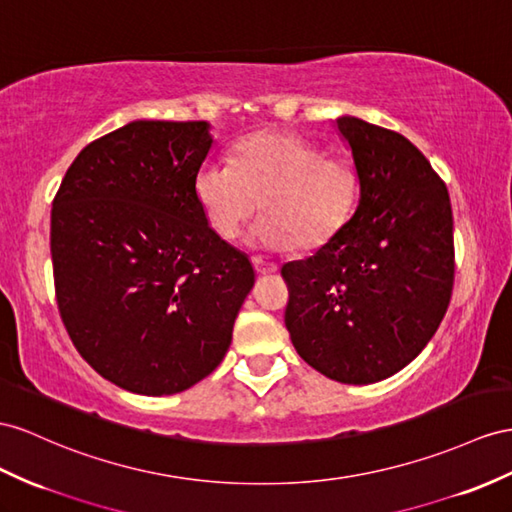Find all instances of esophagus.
<instances>
[{"mask_svg": "<svg viewBox=\"0 0 512 512\" xmlns=\"http://www.w3.org/2000/svg\"><path fill=\"white\" fill-rule=\"evenodd\" d=\"M253 266H255V270H257V274H272V272H277V264H272V261H266V259H261V257H255L253 259Z\"/></svg>", "mask_w": 512, "mask_h": 512, "instance_id": "34e87169", "label": "esophagus"}]
</instances>
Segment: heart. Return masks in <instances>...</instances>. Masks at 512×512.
<instances>
[{
  "instance_id": "b5f03b06",
  "label": "heart",
  "mask_w": 512,
  "mask_h": 512,
  "mask_svg": "<svg viewBox=\"0 0 512 512\" xmlns=\"http://www.w3.org/2000/svg\"><path fill=\"white\" fill-rule=\"evenodd\" d=\"M207 225L233 240L259 205L266 216L251 240L270 251L318 248L342 229L359 196V175L348 157L324 151L290 131H257L235 157H209L194 177Z\"/></svg>"
}]
</instances>
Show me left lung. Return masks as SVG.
Listing matches in <instances>:
<instances>
[{
	"label": "left lung",
	"mask_w": 512,
	"mask_h": 512,
	"mask_svg": "<svg viewBox=\"0 0 512 512\" xmlns=\"http://www.w3.org/2000/svg\"><path fill=\"white\" fill-rule=\"evenodd\" d=\"M335 125L357 168L359 201L333 240L281 268L285 326L313 370L370 385L406 368L448 311L452 207L413 142L357 116Z\"/></svg>",
	"instance_id": "1"
}]
</instances>
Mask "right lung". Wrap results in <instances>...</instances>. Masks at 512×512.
Returning <instances> with one entry per match:
<instances>
[{"label":"right lung","instance_id":"obj_1","mask_svg":"<svg viewBox=\"0 0 512 512\" xmlns=\"http://www.w3.org/2000/svg\"><path fill=\"white\" fill-rule=\"evenodd\" d=\"M207 121H131L90 142L51 209L56 300L77 352L106 381L173 396L212 374L255 285L251 261L194 194Z\"/></svg>","mask_w":512,"mask_h":512}]
</instances>
